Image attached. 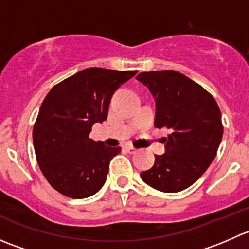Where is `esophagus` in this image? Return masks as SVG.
<instances>
[{"instance_id": "1", "label": "esophagus", "mask_w": 249, "mask_h": 249, "mask_svg": "<svg viewBox=\"0 0 249 249\" xmlns=\"http://www.w3.org/2000/svg\"><path fill=\"white\" fill-rule=\"evenodd\" d=\"M125 150H126V152L129 153V154H135V153L137 152L136 148H134V147H132V145H126V147H125Z\"/></svg>"}]
</instances>
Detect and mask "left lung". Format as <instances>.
I'll list each match as a JSON object with an SVG mask.
<instances>
[{
  "label": "left lung",
  "mask_w": 249,
  "mask_h": 249,
  "mask_svg": "<svg viewBox=\"0 0 249 249\" xmlns=\"http://www.w3.org/2000/svg\"><path fill=\"white\" fill-rule=\"evenodd\" d=\"M155 100V127H166L165 153L155 155L141 178L154 189L177 193L208 169L222 142V114L210 92L176 71L142 72L136 77Z\"/></svg>",
  "instance_id": "8db88e82"
}]
</instances>
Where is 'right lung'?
I'll list each match as a JSON object with an SVG mask.
<instances>
[{"instance_id": "1", "label": "right lung", "mask_w": 249, "mask_h": 249, "mask_svg": "<svg viewBox=\"0 0 249 249\" xmlns=\"http://www.w3.org/2000/svg\"><path fill=\"white\" fill-rule=\"evenodd\" d=\"M136 73L90 67L55 85L42 102L35 153L49 184L65 196L84 199L104 187L109 161L122 149L91 140L90 131L107 119L115 90Z\"/></svg>"}]
</instances>
